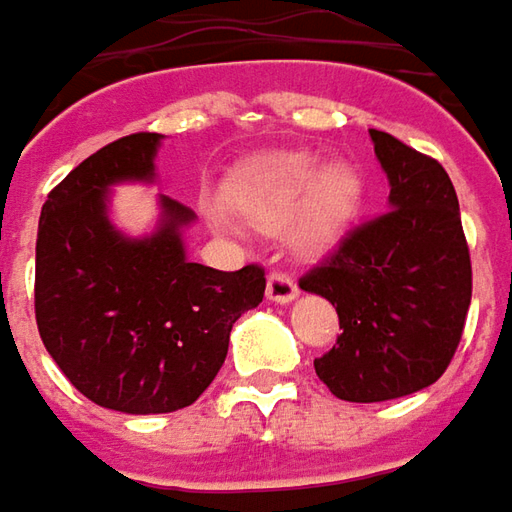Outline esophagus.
Here are the masks:
<instances>
[{
	"instance_id": "1",
	"label": "esophagus",
	"mask_w": 512,
	"mask_h": 512,
	"mask_svg": "<svg viewBox=\"0 0 512 512\" xmlns=\"http://www.w3.org/2000/svg\"><path fill=\"white\" fill-rule=\"evenodd\" d=\"M297 283L283 274V271H271L269 274V285H266V297L269 302H277V305H288L291 300H297Z\"/></svg>"
}]
</instances>
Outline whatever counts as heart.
<instances>
[{
    "label": "heart",
    "instance_id": "b5f03b06",
    "mask_svg": "<svg viewBox=\"0 0 512 512\" xmlns=\"http://www.w3.org/2000/svg\"><path fill=\"white\" fill-rule=\"evenodd\" d=\"M235 207L257 229L277 232L288 220V241L300 255L330 249L353 215L358 198L356 170L308 151H288L266 159L238 187Z\"/></svg>",
    "mask_w": 512,
    "mask_h": 512
}]
</instances>
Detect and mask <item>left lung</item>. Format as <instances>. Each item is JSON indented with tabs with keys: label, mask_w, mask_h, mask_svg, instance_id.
I'll list each match as a JSON object with an SVG mask.
<instances>
[{
	"label": "left lung",
	"mask_w": 512,
	"mask_h": 512,
	"mask_svg": "<svg viewBox=\"0 0 512 512\" xmlns=\"http://www.w3.org/2000/svg\"><path fill=\"white\" fill-rule=\"evenodd\" d=\"M387 173V212L344 235L300 280L336 308L342 336L316 358L342 401H395L446 373L471 305V257L460 201L440 162L370 128Z\"/></svg>",
	"instance_id": "8db88e82"
}]
</instances>
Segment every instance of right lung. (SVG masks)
Returning a JSON list of instances; mask_svg holds the SVG:
<instances>
[{
  "label": "right lung",
  "mask_w": 512,
  "mask_h": 512,
  "mask_svg": "<svg viewBox=\"0 0 512 512\" xmlns=\"http://www.w3.org/2000/svg\"><path fill=\"white\" fill-rule=\"evenodd\" d=\"M162 134H131L83 159L38 218L36 322L72 387L103 409L162 415L218 375L229 330L263 302L260 266L218 271L187 260L196 212L156 193V224H114L120 184H154Z\"/></svg>",
  "instance_id": "right-lung-1"
}]
</instances>
